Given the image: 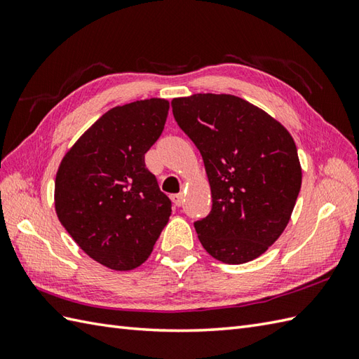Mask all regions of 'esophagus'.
<instances>
[{"instance_id": "esophagus-1", "label": "esophagus", "mask_w": 359, "mask_h": 359, "mask_svg": "<svg viewBox=\"0 0 359 359\" xmlns=\"http://www.w3.org/2000/svg\"><path fill=\"white\" fill-rule=\"evenodd\" d=\"M171 199H172L175 207H182V205H184V194H182V193L174 194V196L171 197Z\"/></svg>"}]
</instances>
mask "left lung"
Returning <instances> with one entry per match:
<instances>
[{
  "mask_svg": "<svg viewBox=\"0 0 359 359\" xmlns=\"http://www.w3.org/2000/svg\"><path fill=\"white\" fill-rule=\"evenodd\" d=\"M174 118L201 151L211 187L199 241L224 264H245L278 241L292 216L302 171L293 137L278 120L230 94L174 98Z\"/></svg>",
  "mask_w": 359,
  "mask_h": 359,
  "instance_id": "left-lung-1",
  "label": "left lung"
}]
</instances>
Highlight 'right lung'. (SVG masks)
<instances>
[{
    "label": "right lung",
    "mask_w": 359,
    "mask_h": 359,
    "mask_svg": "<svg viewBox=\"0 0 359 359\" xmlns=\"http://www.w3.org/2000/svg\"><path fill=\"white\" fill-rule=\"evenodd\" d=\"M168 109L165 98L116 106L58 166L53 197L60 222L89 257L111 270L147 261L171 216V201L144 165Z\"/></svg>",
    "instance_id": "obj_1"
}]
</instances>
